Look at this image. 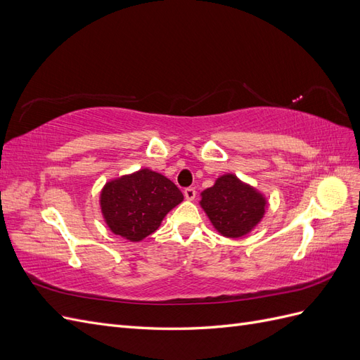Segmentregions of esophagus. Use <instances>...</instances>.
<instances>
[{
    "instance_id": "34e87169",
    "label": "esophagus",
    "mask_w": 360,
    "mask_h": 360,
    "mask_svg": "<svg viewBox=\"0 0 360 360\" xmlns=\"http://www.w3.org/2000/svg\"><path fill=\"white\" fill-rule=\"evenodd\" d=\"M195 195H197V191H195L193 188H186L184 189V198L192 201L195 198Z\"/></svg>"
}]
</instances>
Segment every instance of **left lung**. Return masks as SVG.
I'll return each mask as SVG.
<instances>
[{"instance_id": "8db88e82", "label": "left lung", "mask_w": 360, "mask_h": 360, "mask_svg": "<svg viewBox=\"0 0 360 360\" xmlns=\"http://www.w3.org/2000/svg\"><path fill=\"white\" fill-rule=\"evenodd\" d=\"M201 195L202 209L225 237L237 238L248 234L264 214V198L233 174L217 179L214 186Z\"/></svg>"}]
</instances>
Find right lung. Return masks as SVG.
<instances>
[{
  "label": "right lung",
  "instance_id": "add662e5",
  "mask_svg": "<svg viewBox=\"0 0 360 360\" xmlns=\"http://www.w3.org/2000/svg\"><path fill=\"white\" fill-rule=\"evenodd\" d=\"M181 201L183 193L176 184L150 169L110 181L101 195L108 226L130 242L155 233L165 214Z\"/></svg>",
  "mask_w": 360,
  "mask_h": 360
}]
</instances>
